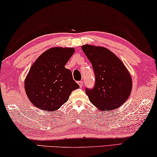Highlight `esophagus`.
I'll return each mask as SVG.
<instances>
[{"instance_id": "1", "label": "esophagus", "mask_w": 157, "mask_h": 157, "mask_svg": "<svg viewBox=\"0 0 157 157\" xmlns=\"http://www.w3.org/2000/svg\"><path fill=\"white\" fill-rule=\"evenodd\" d=\"M78 85H79V86H80V88H82V87H83V81H78Z\"/></svg>"}]
</instances>
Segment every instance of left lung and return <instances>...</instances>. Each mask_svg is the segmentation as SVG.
I'll return each instance as SVG.
<instances>
[{"label":"left lung","instance_id":"1","mask_svg":"<svg viewBox=\"0 0 157 157\" xmlns=\"http://www.w3.org/2000/svg\"><path fill=\"white\" fill-rule=\"evenodd\" d=\"M81 48L90 61L95 76L94 88H86L90 101L104 111L122 106L132 89V77L124 64L104 47L86 44Z\"/></svg>","mask_w":157,"mask_h":157}]
</instances>
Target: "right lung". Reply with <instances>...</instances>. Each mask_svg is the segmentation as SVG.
Here are the masks:
<instances>
[{"label":"right lung","instance_id":"right-lung-1","mask_svg":"<svg viewBox=\"0 0 157 157\" xmlns=\"http://www.w3.org/2000/svg\"><path fill=\"white\" fill-rule=\"evenodd\" d=\"M74 53L73 48L54 47L36 60L24 86L34 106L46 111H55L67 102L71 92L79 88L71 71L65 67Z\"/></svg>","mask_w":157,"mask_h":157}]
</instances>
